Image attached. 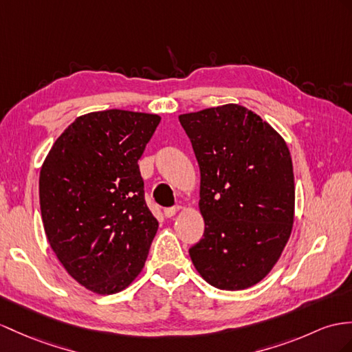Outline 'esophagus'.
<instances>
[{"label": "esophagus", "instance_id": "obj_1", "mask_svg": "<svg viewBox=\"0 0 352 352\" xmlns=\"http://www.w3.org/2000/svg\"><path fill=\"white\" fill-rule=\"evenodd\" d=\"M179 209H181V208H179V206H171V208H166V209H164V215H166L167 218L175 217L176 212H177Z\"/></svg>", "mask_w": 352, "mask_h": 352}]
</instances>
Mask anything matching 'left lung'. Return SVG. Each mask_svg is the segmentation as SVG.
Here are the masks:
<instances>
[{"mask_svg": "<svg viewBox=\"0 0 352 352\" xmlns=\"http://www.w3.org/2000/svg\"><path fill=\"white\" fill-rule=\"evenodd\" d=\"M200 167L203 239L191 260L210 285L245 289L272 270L294 221L293 161L284 139L239 104L179 116Z\"/></svg>", "mask_w": 352, "mask_h": 352, "instance_id": "1", "label": "left lung"}]
</instances>
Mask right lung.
I'll list each match as a JSON object with an SVG mask.
<instances>
[{
    "mask_svg": "<svg viewBox=\"0 0 352 352\" xmlns=\"http://www.w3.org/2000/svg\"><path fill=\"white\" fill-rule=\"evenodd\" d=\"M158 124V115L118 109L83 115L43 162L47 241L65 270L97 294L130 285L157 234L137 161Z\"/></svg>",
    "mask_w": 352,
    "mask_h": 352,
    "instance_id": "right-lung-1",
    "label": "right lung"
}]
</instances>
